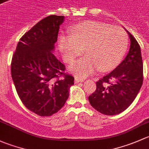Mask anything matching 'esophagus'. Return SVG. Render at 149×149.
<instances>
[{"mask_svg": "<svg viewBox=\"0 0 149 149\" xmlns=\"http://www.w3.org/2000/svg\"><path fill=\"white\" fill-rule=\"evenodd\" d=\"M82 81H83V79H79V78H78V77H75V78H74V82H75V83H76V84L79 83V82H82Z\"/></svg>", "mask_w": 149, "mask_h": 149, "instance_id": "34e87169", "label": "esophagus"}]
</instances>
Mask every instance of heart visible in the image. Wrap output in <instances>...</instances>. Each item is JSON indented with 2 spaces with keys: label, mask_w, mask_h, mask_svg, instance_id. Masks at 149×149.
Returning a JSON list of instances; mask_svg holds the SVG:
<instances>
[{
  "label": "heart",
  "mask_w": 149,
  "mask_h": 149,
  "mask_svg": "<svg viewBox=\"0 0 149 149\" xmlns=\"http://www.w3.org/2000/svg\"><path fill=\"white\" fill-rule=\"evenodd\" d=\"M128 39L119 26L96 21H85L74 26L70 35L59 36L58 45L65 62H72L85 52L87 55L73 62L70 72L85 78L99 69L113 70L120 63L127 49Z\"/></svg>",
  "instance_id": "obj_1"
}]
</instances>
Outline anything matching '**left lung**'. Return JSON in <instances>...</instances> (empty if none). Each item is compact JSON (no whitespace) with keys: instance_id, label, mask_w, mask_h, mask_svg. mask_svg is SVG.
I'll use <instances>...</instances> for the list:
<instances>
[{"instance_id":"1","label":"left lung","mask_w":149,"mask_h":149,"mask_svg":"<svg viewBox=\"0 0 149 149\" xmlns=\"http://www.w3.org/2000/svg\"><path fill=\"white\" fill-rule=\"evenodd\" d=\"M131 41L125 59L113 71L96 82L89 96L90 105L102 114L114 116L126 110L143 84V62L139 43L125 29Z\"/></svg>"}]
</instances>
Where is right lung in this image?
<instances>
[{
  "label": "right lung",
  "instance_id": "add662e5",
  "mask_svg": "<svg viewBox=\"0 0 149 149\" xmlns=\"http://www.w3.org/2000/svg\"><path fill=\"white\" fill-rule=\"evenodd\" d=\"M64 16L43 18L20 39L11 62V76L24 105L40 116L57 113L69 97L74 78L53 54ZM63 75L64 77H60Z\"/></svg>",
  "mask_w": 149,
  "mask_h": 149
}]
</instances>
